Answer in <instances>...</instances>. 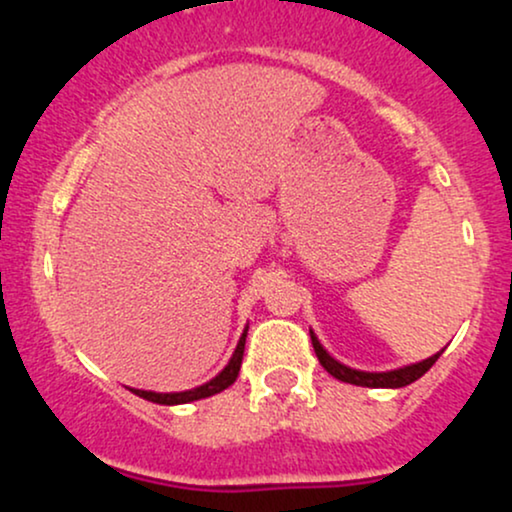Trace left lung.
I'll return each mask as SVG.
<instances>
[{
  "label": "left lung",
  "mask_w": 512,
  "mask_h": 512,
  "mask_svg": "<svg viewBox=\"0 0 512 512\" xmlns=\"http://www.w3.org/2000/svg\"><path fill=\"white\" fill-rule=\"evenodd\" d=\"M310 339H313V349L317 354V361H320V366L325 368L327 373L334 375L337 380H342V383L361 385V387H404V385H411L414 380H419L421 375H424L426 370L433 366V363L438 361L440 354H443V351H438V354L426 358V361L411 363V366H404V368H397V370H387V373H366V370H356V368L344 366V363H339L337 358H332L330 354H327V351L322 349V344L317 342L313 330H310Z\"/></svg>",
  "instance_id": "obj_1"
}]
</instances>
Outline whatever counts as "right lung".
<instances>
[{"instance_id": "add662e5", "label": "right lung", "mask_w": 512, "mask_h": 512, "mask_svg": "<svg viewBox=\"0 0 512 512\" xmlns=\"http://www.w3.org/2000/svg\"><path fill=\"white\" fill-rule=\"evenodd\" d=\"M245 337H248V330L243 332V337H240V342L236 346V351H233L231 361H228V366L221 370L216 378H211L209 383L199 385V387H192V390H185V392H151V390H132L134 395L149 399V402H156V404H187V402H197V399H204V397H211L216 395V392H223L226 387H231L236 383L238 378V370H240V363H243V351H245Z\"/></svg>"}]
</instances>
